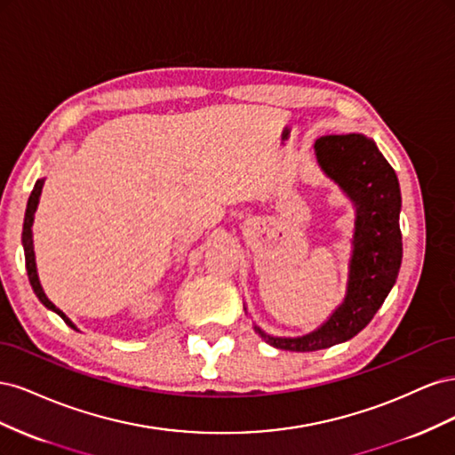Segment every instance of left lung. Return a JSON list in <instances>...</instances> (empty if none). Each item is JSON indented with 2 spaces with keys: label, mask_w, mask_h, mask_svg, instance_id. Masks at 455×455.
Here are the masks:
<instances>
[{
  "label": "left lung",
  "mask_w": 455,
  "mask_h": 455,
  "mask_svg": "<svg viewBox=\"0 0 455 455\" xmlns=\"http://www.w3.org/2000/svg\"><path fill=\"white\" fill-rule=\"evenodd\" d=\"M313 149L321 171L353 203L355 228L346 296L321 326L286 338L252 324L269 346L298 353L332 347L359 334L391 292L403 264L401 186L376 142L356 132L332 134L316 139Z\"/></svg>",
  "instance_id": "1"
}]
</instances>
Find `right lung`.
Instances as JSON below:
<instances>
[{"mask_svg": "<svg viewBox=\"0 0 455 455\" xmlns=\"http://www.w3.org/2000/svg\"><path fill=\"white\" fill-rule=\"evenodd\" d=\"M44 184H45V178H39V180L36 182L34 189H32V196L28 199V204H26V214H24V226H22V246H24V258H26V271H28V279H30V284L34 288L36 296L39 298L41 304H44L47 309L54 311L59 316H62L64 323L68 326H72L74 330H77V326L68 319L66 313L60 311L57 306L52 304V301L47 298L44 286H41L39 283V275H37V266H36V252H34V237H32V226H34V214L37 211V204H39V197H41V189H44ZM79 332V330H77Z\"/></svg>", "mask_w": 455, "mask_h": 455, "instance_id": "1", "label": "right lung"}]
</instances>
